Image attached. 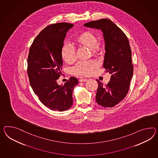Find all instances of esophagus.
<instances>
[{
    "instance_id": "obj_1",
    "label": "esophagus",
    "mask_w": 158,
    "mask_h": 158,
    "mask_svg": "<svg viewBox=\"0 0 158 158\" xmlns=\"http://www.w3.org/2000/svg\"><path fill=\"white\" fill-rule=\"evenodd\" d=\"M87 79H85V78H82V79H80L79 80V81L80 82H86V81H87Z\"/></svg>"
}]
</instances>
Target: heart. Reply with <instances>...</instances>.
<instances>
[{
  "label": "heart",
  "instance_id": "1",
  "mask_svg": "<svg viewBox=\"0 0 158 158\" xmlns=\"http://www.w3.org/2000/svg\"><path fill=\"white\" fill-rule=\"evenodd\" d=\"M97 35L90 31H84L77 35L73 40V44L80 48H86L90 50L93 56H97L101 54L103 46L97 42ZM62 60L68 64H72L76 61V53L73 48L65 44L62 46L61 50ZM97 64L94 61L78 63L73 68L74 74L80 76H89L93 70L97 68Z\"/></svg>",
  "mask_w": 158,
  "mask_h": 158
}]
</instances>
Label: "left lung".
Returning <instances> with one entry per match:
<instances>
[{"label":"left lung","mask_w":158,"mask_h":158,"mask_svg":"<svg viewBox=\"0 0 158 158\" xmlns=\"http://www.w3.org/2000/svg\"><path fill=\"white\" fill-rule=\"evenodd\" d=\"M84 26L101 30L105 41L103 68L111 74L105 86L97 80V104L105 108L118 104L127 94L134 72L129 41L120 28L108 19L91 21Z\"/></svg>","instance_id":"obj_1"}]
</instances>
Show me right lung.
<instances>
[{
  "mask_svg": "<svg viewBox=\"0 0 158 158\" xmlns=\"http://www.w3.org/2000/svg\"><path fill=\"white\" fill-rule=\"evenodd\" d=\"M74 26L68 23L51 24L33 41L27 58L30 84L41 102L51 110L64 111L73 104V88L78 80L70 77L64 85L57 84L63 65L61 48L66 32Z\"/></svg>",
  "mask_w": 158,
  "mask_h": 158,
  "instance_id": "right-lung-1",
  "label": "right lung"
}]
</instances>
